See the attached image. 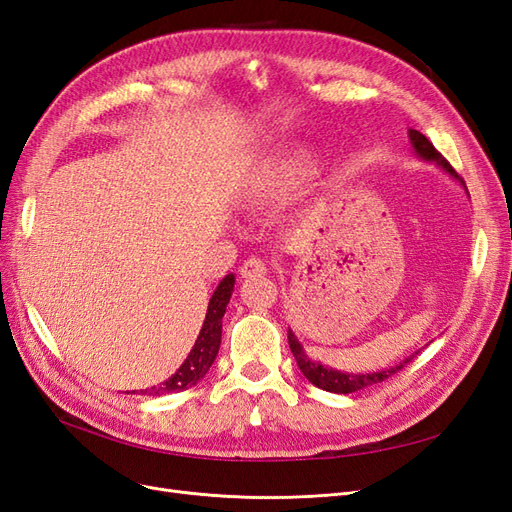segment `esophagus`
Masks as SVG:
<instances>
[{"label":"esophagus","mask_w":512,"mask_h":512,"mask_svg":"<svg viewBox=\"0 0 512 512\" xmlns=\"http://www.w3.org/2000/svg\"><path fill=\"white\" fill-rule=\"evenodd\" d=\"M239 271H241V277H247V280H250V277H262L267 273V262L258 256H252V258L243 260Z\"/></svg>","instance_id":"obj_1"}]
</instances>
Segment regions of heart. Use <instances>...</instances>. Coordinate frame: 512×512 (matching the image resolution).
Returning <instances> with one entry per match:
<instances>
[{
	"mask_svg": "<svg viewBox=\"0 0 512 512\" xmlns=\"http://www.w3.org/2000/svg\"><path fill=\"white\" fill-rule=\"evenodd\" d=\"M309 173H312V160L307 156H294L275 170L269 179V185L271 190H286L305 179Z\"/></svg>",
	"mask_w": 512,
	"mask_h": 512,
	"instance_id": "1",
	"label": "heart"
}]
</instances>
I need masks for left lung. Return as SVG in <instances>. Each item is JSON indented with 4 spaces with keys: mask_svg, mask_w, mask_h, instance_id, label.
<instances>
[{
    "mask_svg": "<svg viewBox=\"0 0 512 512\" xmlns=\"http://www.w3.org/2000/svg\"><path fill=\"white\" fill-rule=\"evenodd\" d=\"M408 134H410V143H412L414 153H416L418 158H423L425 162H436L438 166H442L446 170L448 175L455 177L457 181H461V177L455 173V168L442 158V153L429 143V138L425 134H421L418 130H410ZM461 185H463V188H466V183H463V181H461ZM288 344H290V350L294 354V359H297L299 369L303 371V376L312 384H316L318 389L331 391V393H354V391H361V389H365V386L378 384V382L386 380L389 376L397 374L399 369H404L414 359V354H412V356H408L406 361H401L399 365H395L391 369L374 371V374H344V371H337L333 367H324L318 361L309 359V356L303 350V346L299 344L297 335H294L290 329H288Z\"/></svg>",
    "mask_w": 512,
    "mask_h": 512,
    "instance_id": "8db88e82",
    "label": "left lung"
}]
</instances>
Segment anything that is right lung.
I'll return each instance as SVG.
<instances>
[{
  "mask_svg": "<svg viewBox=\"0 0 512 512\" xmlns=\"http://www.w3.org/2000/svg\"><path fill=\"white\" fill-rule=\"evenodd\" d=\"M232 288H235V275L230 273L220 282V286L215 288L213 297L209 299L207 316L203 320V327H200V333L196 337L190 354L185 356V361L181 363V367L175 371V374L170 376L166 382H162L160 386H153L149 395L179 393V391L190 389V386L198 384L207 376V371L213 365L215 356H218V350H220L222 318L226 314V305L230 301Z\"/></svg>",
  "mask_w": 512,
  "mask_h": 512,
  "instance_id": "right-lung-1",
  "label": "right lung"
}]
</instances>
